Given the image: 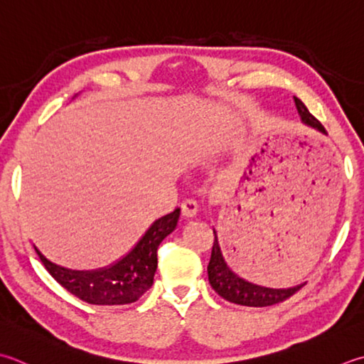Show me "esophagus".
Listing matches in <instances>:
<instances>
[{
	"label": "esophagus",
	"instance_id": "34e87169",
	"mask_svg": "<svg viewBox=\"0 0 364 364\" xmlns=\"http://www.w3.org/2000/svg\"><path fill=\"white\" fill-rule=\"evenodd\" d=\"M181 213H183V216L186 218V219H192V218L197 216L198 206H197L196 202L188 200V202H184V203L181 205Z\"/></svg>",
	"mask_w": 364,
	"mask_h": 364
}]
</instances>
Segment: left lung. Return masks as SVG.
<instances>
[{"mask_svg":"<svg viewBox=\"0 0 364 364\" xmlns=\"http://www.w3.org/2000/svg\"><path fill=\"white\" fill-rule=\"evenodd\" d=\"M294 99L298 115L301 118V123L318 132L326 134L325 127L320 124V121L317 118L311 115L309 110L306 109V105L300 99ZM213 233H215V245H213L211 259L208 263V281L216 294L219 296H223L224 300L240 306H249V308H265V306H272L287 300L289 296H291L296 290H300L303 287V284H300V286L287 289H272L246 281L245 277L235 273L229 267V263L225 262L223 251H220L218 233L215 229H213Z\"/></svg>","mask_w":364,"mask_h":364,"instance_id":"8db88e82","label":"left lung"}]
</instances>
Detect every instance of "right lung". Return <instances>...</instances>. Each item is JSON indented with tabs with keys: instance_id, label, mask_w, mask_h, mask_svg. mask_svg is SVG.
Instances as JSON below:
<instances>
[{
	"instance_id": "add662e5",
	"label": "right lung",
	"mask_w": 364,
	"mask_h": 364,
	"mask_svg": "<svg viewBox=\"0 0 364 364\" xmlns=\"http://www.w3.org/2000/svg\"><path fill=\"white\" fill-rule=\"evenodd\" d=\"M180 215L181 210L176 208L156 219L129 252L97 269L64 268L50 262L36 246L34 249L53 279L82 301L99 306L129 304L151 289L158 268V247L176 229Z\"/></svg>"
}]
</instances>
